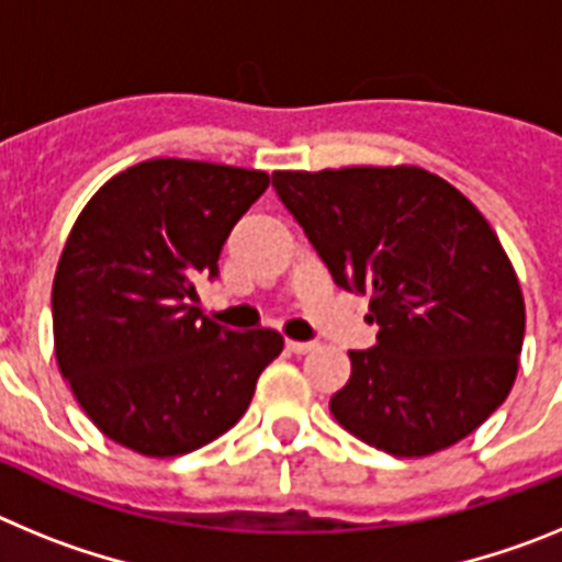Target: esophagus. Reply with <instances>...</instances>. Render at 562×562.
I'll use <instances>...</instances> for the list:
<instances>
[{
    "label": "esophagus",
    "instance_id": "34e87169",
    "mask_svg": "<svg viewBox=\"0 0 562 562\" xmlns=\"http://www.w3.org/2000/svg\"><path fill=\"white\" fill-rule=\"evenodd\" d=\"M286 349H290L292 355H306V351L315 349V342H310V340H286Z\"/></svg>",
    "mask_w": 562,
    "mask_h": 562
}]
</instances>
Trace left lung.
I'll return each mask as SVG.
<instances>
[{"instance_id":"8db88e82","label":"left lung","mask_w":562,"mask_h":562,"mask_svg":"<svg viewBox=\"0 0 562 562\" xmlns=\"http://www.w3.org/2000/svg\"><path fill=\"white\" fill-rule=\"evenodd\" d=\"M272 188L380 326L376 346L349 351L331 416L402 459L473 434L513 391L526 329L513 261L479 207L416 166L276 171Z\"/></svg>"}]
</instances>
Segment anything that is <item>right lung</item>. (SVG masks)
Returning <instances> with one entry per match:
<instances>
[{
    "label": "right lung",
    "mask_w": 562,
    "mask_h": 562,
    "mask_svg": "<svg viewBox=\"0 0 562 562\" xmlns=\"http://www.w3.org/2000/svg\"><path fill=\"white\" fill-rule=\"evenodd\" d=\"M267 186L252 168L160 157L112 177L69 231L53 281L56 360L123 448L168 459L213 441L284 349L278 331H231L193 306V281L216 278L222 245Z\"/></svg>",
    "instance_id": "add662e5"
}]
</instances>
